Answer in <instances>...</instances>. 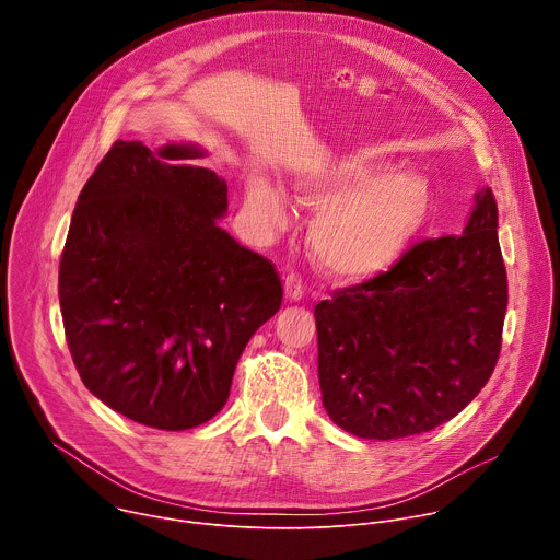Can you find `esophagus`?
<instances>
[{
    "mask_svg": "<svg viewBox=\"0 0 560 560\" xmlns=\"http://www.w3.org/2000/svg\"><path fill=\"white\" fill-rule=\"evenodd\" d=\"M283 288H285V296H288L290 301H299V299L303 296V290H305L303 279H301V275H296V272H290V275L285 277Z\"/></svg>",
    "mask_w": 560,
    "mask_h": 560,
    "instance_id": "obj_1",
    "label": "esophagus"
}]
</instances>
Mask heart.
<instances>
[{
  "label": "heart",
  "mask_w": 560,
  "mask_h": 560,
  "mask_svg": "<svg viewBox=\"0 0 560 560\" xmlns=\"http://www.w3.org/2000/svg\"><path fill=\"white\" fill-rule=\"evenodd\" d=\"M294 197L318 206L307 223V246L316 264L341 281H363L404 259L434 212L430 186L410 173L376 175V162L346 156L301 173ZM255 219L266 228L288 223V203L268 182L248 192Z\"/></svg>",
  "instance_id": "b5f03b06"
}]
</instances>
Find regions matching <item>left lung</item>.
<instances>
[{
	"label": "left lung",
	"mask_w": 560,
	"mask_h": 560,
	"mask_svg": "<svg viewBox=\"0 0 560 560\" xmlns=\"http://www.w3.org/2000/svg\"><path fill=\"white\" fill-rule=\"evenodd\" d=\"M490 188L463 234L423 238L387 272L314 305L324 408L361 439H404L454 419L490 381L508 272Z\"/></svg>",
	"instance_id": "obj_1"
}]
</instances>
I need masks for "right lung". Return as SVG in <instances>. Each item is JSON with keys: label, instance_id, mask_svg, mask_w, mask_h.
Returning a JSON list of instances; mask_svg holds the SVG:
<instances>
[{"label": "right lung", "instance_id": "1", "mask_svg": "<svg viewBox=\"0 0 560 560\" xmlns=\"http://www.w3.org/2000/svg\"><path fill=\"white\" fill-rule=\"evenodd\" d=\"M192 145L115 141L79 192L59 261L72 363L115 412L190 430L228 401L250 337L277 314L279 272L217 225L228 186Z\"/></svg>", "mask_w": 560, "mask_h": 560}]
</instances>
